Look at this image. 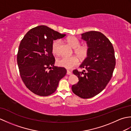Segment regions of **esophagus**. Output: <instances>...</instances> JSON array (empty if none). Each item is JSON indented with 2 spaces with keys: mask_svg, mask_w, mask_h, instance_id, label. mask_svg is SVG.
<instances>
[{
  "mask_svg": "<svg viewBox=\"0 0 131 131\" xmlns=\"http://www.w3.org/2000/svg\"><path fill=\"white\" fill-rule=\"evenodd\" d=\"M71 71H69V70H67V74L68 75H71Z\"/></svg>",
  "mask_w": 131,
  "mask_h": 131,
  "instance_id": "1",
  "label": "esophagus"
}]
</instances>
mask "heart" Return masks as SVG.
<instances>
[{
    "instance_id": "b5f03b06",
    "label": "heart",
    "mask_w": 131,
    "mask_h": 131,
    "mask_svg": "<svg viewBox=\"0 0 131 131\" xmlns=\"http://www.w3.org/2000/svg\"><path fill=\"white\" fill-rule=\"evenodd\" d=\"M67 42L72 48L74 49V53L80 60H84L87 57L89 53V46L88 44L80 45V41L77 38L71 36L67 39ZM61 40H56L52 44V50L53 53L58 55L60 54V47ZM58 66L66 69H71L77 65L78 59L76 56H63L57 61Z\"/></svg>"
}]
</instances>
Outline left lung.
I'll use <instances>...</instances> for the list:
<instances>
[{
  "label": "left lung",
  "mask_w": 131,
  "mask_h": 131,
  "mask_svg": "<svg viewBox=\"0 0 131 131\" xmlns=\"http://www.w3.org/2000/svg\"><path fill=\"white\" fill-rule=\"evenodd\" d=\"M89 46L87 57L80 65L83 71L73 70L79 82L71 87L73 93L82 99L100 93L112 78L115 66V53L110 41L102 33L91 31L82 34Z\"/></svg>",
  "instance_id": "left-lung-1"
}]
</instances>
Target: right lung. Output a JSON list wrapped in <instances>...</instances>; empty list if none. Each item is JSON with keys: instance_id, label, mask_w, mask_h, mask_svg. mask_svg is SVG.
I'll use <instances>...</instances> for the list:
<instances>
[{"instance_id": "obj_1", "label": "right lung", "mask_w": 131, "mask_h": 131, "mask_svg": "<svg viewBox=\"0 0 131 131\" xmlns=\"http://www.w3.org/2000/svg\"><path fill=\"white\" fill-rule=\"evenodd\" d=\"M46 26L34 27L19 44L17 61L19 74L26 87L40 96L53 93L66 74L65 68L54 66L53 41L65 37Z\"/></svg>"}]
</instances>
